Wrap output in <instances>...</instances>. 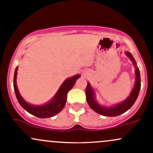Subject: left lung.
I'll return each mask as SVG.
<instances>
[{"mask_svg":"<svg viewBox=\"0 0 153 153\" xmlns=\"http://www.w3.org/2000/svg\"><path fill=\"white\" fill-rule=\"evenodd\" d=\"M126 56L128 57L130 60L132 62L133 65L135 67V85H134V88H133L132 91H131V94L129 95L123 102L117 103V104L114 105L112 106H101L96 99V93H95L94 90L92 88L91 85L89 82H88V85L86 87V90H85V93H86V99L87 102L90 107L91 108L93 111L98 114H101L103 116L107 117H116L122 114L123 113L126 112L128 110L131 106L134 105V103L136 102V99H137L138 96H139V91H140L141 88V78H140V72H139V68L136 65V63L135 61V59L134 58L133 55L128 52H125Z\"/></svg>","mask_w":153,"mask_h":153,"instance_id":"obj_1","label":"left lung"}]
</instances>
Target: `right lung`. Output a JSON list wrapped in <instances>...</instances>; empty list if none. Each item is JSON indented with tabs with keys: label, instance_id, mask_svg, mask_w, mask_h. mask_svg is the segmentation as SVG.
<instances>
[{
	"label": "right lung",
	"instance_id": "add662e5",
	"mask_svg": "<svg viewBox=\"0 0 153 153\" xmlns=\"http://www.w3.org/2000/svg\"><path fill=\"white\" fill-rule=\"evenodd\" d=\"M18 67H16L14 75V89L15 91L16 97L18 102L25 110L33 115L39 118H48L56 115L60 111H61L65 106L67 101V93L74 85L77 79L80 77L79 74L66 79L60 85V88L57 91L56 94L53 98L48 101V103L44 105H33L27 103L23 99L18 90L17 85V74Z\"/></svg>",
	"mask_w": 153,
	"mask_h": 153
}]
</instances>
